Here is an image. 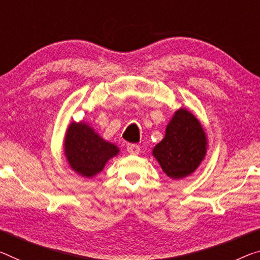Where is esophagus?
Instances as JSON below:
<instances>
[{
	"label": "esophagus",
	"instance_id": "esophagus-1",
	"mask_svg": "<svg viewBox=\"0 0 260 260\" xmlns=\"http://www.w3.org/2000/svg\"><path fill=\"white\" fill-rule=\"evenodd\" d=\"M126 151L129 152L130 154L133 155H137L139 152H141V147L137 144H126Z\"/></svg>",
	"mask_w": 260,
	"mask_h": 260
}]
</instances>
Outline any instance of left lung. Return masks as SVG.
<instances>
[{"mask_svg":"<svg viewBox=\"0 0 260 260\" xmlns=\"http://www.w3.org/2000/svg\"><path fill=\"white\" fill-rule=\"evenodd\" d=\"M208 141L199 119L185 108L175 111L166 126L165 137L152 154L167 177L174 180L188 177L206 157Z\"/></svg>","mask_w":260,"mask_h":260,"instance_id":"obj_1","label":"left lung"}]
</instances>
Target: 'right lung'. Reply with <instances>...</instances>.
Masks as SVG:
<instances>
[{
  "label": "right lung",
  "mask_w": 260,
  "mask_h": 260,
  "mask_svg": "<svg viewBox=\"0 0 260 260\" xmlns=\"http://www.w3.org/2000/svg\"><path fill=\"white\" fill-rule=\"evenodd\" d=\"M63 153L72 170L79 175L93 178L99 174L119 149L105 141L86 122H72L66 130Z\"/></svg>",
  "instance_id": "1"
}]
</instances>
